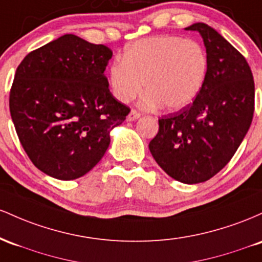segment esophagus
Masks as SVG:
<instances>
[{"mask_svg":"<svg viewBox=\"0 0 262 262\" xmlns=\"http://www.w3.org/2000/svg\"><path fill=\"white\" fill-rule=\"evenodd\" d=\"M140 116H141V114L139 113V111L131 110L130 114H128V115H127V120H128V121H135V120L139 119Z\"/></svg>","mask_w":262,"mask_h":262,"instance_id":"34e87169","label":"esophagus"}]
</instances>
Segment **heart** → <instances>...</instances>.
I'll list each match as a JSON object with an SVG mask.
<instances>
[{
  "mask_svg": "<svg viewBox=\"0 0 262 262\" xmlns=\"http://www.w3.org/2000/svg\"><path fill=\"white\" fill-rule=\"evenodd\" d=\"M209 73V55L201 43L178 36H157L127 46L111 64L108 84L114 96L130 102L145 81L146 107L161 104L178 111L198 98Z\"/></svg>",
  "mask_w": 262,
  "mask_h": 262,
  "instance_id": "obj_1",
  "label": "heart"
}]
</instances>
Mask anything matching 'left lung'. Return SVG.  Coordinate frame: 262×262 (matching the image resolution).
Segmentation results:
<instances>
[{"label": "left lung", "mask_w": 262, "mask_h": 262, "mask_svg": "<svg viewBox=\"0 0 262 262\" xmlns=\"http://www.w3.org/2000/svg\"><path fill=\"white\" fill-rule=\"evenodd\" d=\"M201 33L209 73L193 104L158 120L149 151L169 177L186 184L208 181L231 160L251 125L255 85L239 51L205 23L186 28Z\"/></svg>", "instance_id": "obj_1"}]
</instances>
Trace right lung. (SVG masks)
Here are the masks:
<instances>
[{
    "instance_id": "right-lung-1",
    "label": "right lung",
    "mask_w": 262,
    "mask_h": 262,
    "mask_svg": "<svg viewBox=\"0 0 262 262\" xmlns=\"http://www.w3.org/2000/svg\"><path fill=\"white\" fill-rule=\"evenodd\" d=\"M111 57L104 44L64 34L17 68L11 117L29 160L46 174L61 181L86 174L130 113L108 90L104 72Z\"/></svg>"
}]
</instances>
